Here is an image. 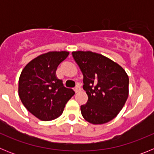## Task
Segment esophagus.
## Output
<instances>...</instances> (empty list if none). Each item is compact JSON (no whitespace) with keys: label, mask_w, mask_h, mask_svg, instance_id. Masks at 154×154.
Instances as JSON below:
<instances>
[{"label":"esophagus","mask_w":154,"mask_h":154,"mask_svg":"<svg viewBox=\"0 0 154 154\" xmlns=\"http://www.w3.org/2000/svg\"><path fill=\"white\" fill-rule=\"evenodd\" d=\"M74 91L76 92V93H77V92H79L80 91V87L79 86V85H76V86L75 87Z\"/></svg>","instance_id":"obj_1"}]
</instances>
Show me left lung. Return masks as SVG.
<instances>
[{
  "label": "left lung",
  "mask_w": 154,
  "mask_h": 154,
  "mask_svg": "<svg viewBox=\"0 0 154 154\" xmlns=\"http://www.w3.org/2000/svg\"><path fill=\"white\" fill-rule=\"evenodd\" d=\"M83 75L88 101L81 106L84 119L92 124L108 123L118 115L129 95V77L124 69L107 57L92 51H73Z\"/></svg>",
  "instance_id": "1"
}]
</instances>
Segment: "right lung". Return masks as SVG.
Wrapping results in <instances>:
<instances>
[{
    "label": "right lung",
    "mask_w": 154,
    "mask_h": 154,
    "mask_svg": "<svg viewBox=\"0 0 154 154\" xmlns=\"http://www.w3.org/2000/svg\"><path fill=\"white\" fill-rule=\"evenodd\" d=\"M69 51H49L34 58L22 70L18 95L25 108L42 121L53 120L63 112L75 92L63 85L56 76L58 65Z\"/></svg>",
    "instance_id": "obj_1"
}]
</instances>
